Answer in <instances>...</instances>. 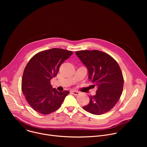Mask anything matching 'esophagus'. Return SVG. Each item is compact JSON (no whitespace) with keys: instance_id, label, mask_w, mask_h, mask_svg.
Segmentation results:
<instances>
[{"instance_id":"obj_1","label":"esophagus","mask_w":147,"mask_h":147,"mask_svg":"<svg viewBox=\"0 0 147 147\" xmlns=\"http://www.w3.org/2000/svg\"><path fill=\"white\" fill-rule=\"evenodd\" d=\"M71 92L74 94V95H78V94H79V92L78 91H74V90H73V91H71Z\"/></svg>"}]
</instances>
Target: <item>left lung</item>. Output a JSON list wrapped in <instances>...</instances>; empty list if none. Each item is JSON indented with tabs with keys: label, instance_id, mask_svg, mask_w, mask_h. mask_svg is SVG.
<instances>
[{
	"label": "left lung",
	"instance_id": "left-lung-1",
	"mask_svg": "<svg viewBox=\"0 0 147 147\" xmlns=\"http://www.w3.org/2000/svg\"><path fill=\"white\" fill-rule=\"evenodd\" d=\"M77 57L88 69V78L96 87V94L90 96V103L82 108L100 115L111 111L118 102L123 88V77L116 61L101 51H81Z\"/></svg>",
	"mask_w": 147,
	"mask_h": 147
}]
</instances>
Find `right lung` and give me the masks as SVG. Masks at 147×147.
<instances>
[{
	"instance_id": "obj_1",
	"label": "right lung",
	"mask_w": 147,
	"mask_h": 147,
	"mask_svg": "<svg viewBox=\"0 0 147 147\" xmlns=\"http://www.w3.org/2000/svg\"><path fill=\"white\" fill-rule=\"evenodd\" d=\"M72 54L71 51L52 48L39 52L30 59L23 73L22 88L34 111L48 115L60 107L69 92L58 91L52 88L50 81L57 76L60 65Z\"/></svg>"
}]
</instances>
